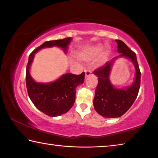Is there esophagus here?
Returning <instances> with one entry per match:
<instances>
[{
  "mask_svg": "<svg viewBox=\"0 0 158 158\" xmlns=\"http://www.w3.org/2000/svg\"><path fill=\"white\" fill-rule=\"evenodd\" d=\"M91 73H92V72L90 69L85 70V77H86H86H88L89 76H90V75L91 74Z\"/></svg>",
  "mask_w": 158,
  "mask_h": 158,
  "instance_id": "1",
  "label": "esophagus"
}]
</instances>
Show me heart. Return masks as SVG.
<instances>
[{"mask_svg": "<svg viewBox=\"0 0 158 158\" xmlns=\"http://www.w3.org/2000/svg\"><path fill=\"white\" fill-rule=\"evenodd\" d=\"M102 47L101 46H97L96 47H94V48H93L88 54H87L86 57L88 59H91V58H93V57H96L102 52ZM106 54H107V52L105 53V56H106Z\"/></svg>", "mask_w": 158, "mask_h": 158, "instance_id": "1", "label": "heart"}]
</instances>
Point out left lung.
<instances>
[{"instance_id":"left-lung-1","label":"left lung","mask_w":158,"mask_h":158,"mask_svg":"<svg viewBox=\"0 0 158 158\" xmlns=\"http://www.w3.org/2000/svg\"><path fill=\"white\" fill-rule=\"evenodd\" d=\"M119 56L131 59L136 68V77L134 84L127 89H117L109 79L110 72L114 58L94 71L98 78L94 99V106L99 114L108 118L123 115L131 107L139 94L141 85V71L138 64L136 55L121 40H116Z\"/></svg>"}]
</instances>
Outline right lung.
I'll list each match as a JSON object with an SVG mask.
<instances>
[{"label": "right lung", "instance_id": "obj_1", "mask_svg": "<svg viewBox=\"0 0 158 158\" xmlns=\"http://www.w3.org/2000/svg\"><path fill=\"white\" fill-rule=\"evenodd\" d=\"M71 41L70 37L63 39L48 41L31 52L26 70V85L28 95L34 105L40 111L51 117L59 116L69 110L76 97V89L83 84L85 72L76 75L67 73L57 81L50 84L35 82L29 74V67L35 52L43 48L58 46L65 51Z\"/></svg>", "mask_w": 158, "mask_h": 158}]
</instances>
